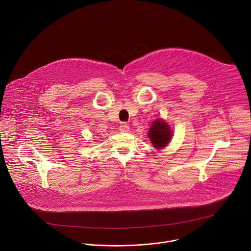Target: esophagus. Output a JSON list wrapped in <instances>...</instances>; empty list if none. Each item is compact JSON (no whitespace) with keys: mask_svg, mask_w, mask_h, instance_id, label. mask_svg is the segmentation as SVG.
<instances>
[{"mask_svg":"<svg viewBox=\"0 0 251 251\" xmlns=\"http://www.w3.org/2000/svg\"><path fill=\"white\" fill-rule=\"evenodd\" d=\"M129 130V126L126 124H122L120 126V131L122 132H127Z\"/></svg>","mask_w":251,"mask_h":251,"instance_id":"obj_1","label":"esophagus"}]
</instances>
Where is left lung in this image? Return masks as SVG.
I'll use <instances>...</instances> for the list:
<instances>
[{
	"instance_id": "left-lung-1",
	"label": "left lung",
	"mask_w": 251,
	"mask_h": 251,
	"mask_svg": "<svg viewBox=\"0 0 251 251\" xmlns=\"http://www.w3.org/2000/svg\"><path fill=\"white\" fill-rule=\"evenodd\" d=\"M148 136L155 149H162L167 146L172 138V130L163 120L158 119L152 122Z\"/></svg>"
}]
</instances>
